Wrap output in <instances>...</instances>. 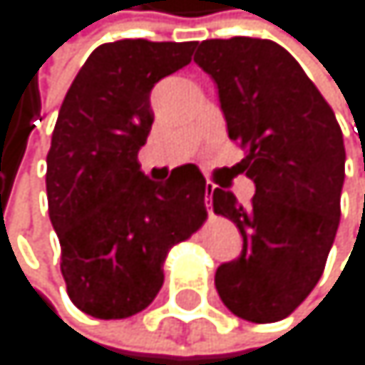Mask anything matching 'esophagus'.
I'll use <instances>...</instances> for the list:
<instances>
[{"instance_id":"obj_1","label":"esophagus","mask_w":365,"mask_h":365,"mask_svg":"<svg viewBox=\"0 0 365 365\" xmlns=\"http://www.w3.org/2000/svg\"><path fill=\"white\" fill-rule=\"evenodd\" d=\"M215 184H212V181H207V184H205V205H207V210H210V205H212V203H210V201H212V192H215Z\"/></svg>"}]
</instances>
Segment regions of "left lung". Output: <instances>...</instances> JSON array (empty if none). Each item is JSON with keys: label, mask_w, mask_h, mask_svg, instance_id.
<instances>
[{"label": "left lung", "mask_w": 365, "mask_h": 365, "mask_svg": "<svg viewBox=\"0 0 365 365\" xmlns=\"http://www.w3.org/2000/svg\"><path fill=\"white\" fill-rule=\"evenodd\" d=\"M195 63L219 89L250 205L215 188L217 215L236 223L243 252L217 269L223 304L256 324L284 319L317 284L339 225L346 150L337 118L304 69L269 38H207Z\"/></svg>", "instance_id": "1"}]
</instances>
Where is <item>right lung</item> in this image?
Here are the masks:
<instances>
[{
	"label": "right lung",
	"mask_w": 365,
	"mask_h": 365,
	"mask_svg": "<svg viewBox=\"0 0 365 365\" xmlns=\"http://www.w3.org/2000/svg\"><path fill=\"white\" fill-rule=\"evenodd\" d=\"M195 41L122 38L98 46L61 105L48 153V212L67 296L98 319L146 309L164 284L173 245L205 221L195 164L150 181L138 162L153 124L150 89L190 63Z\"/></svg>",
	"instance_id": "add662e5"
}]
</instances>
